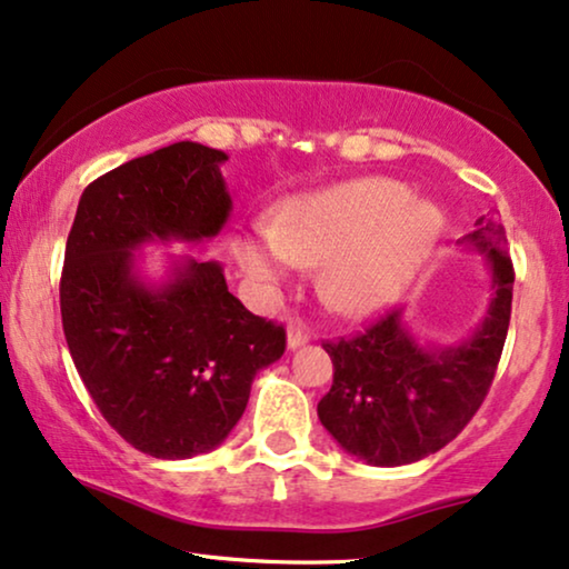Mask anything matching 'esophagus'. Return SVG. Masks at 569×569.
<instances>
[{
  "label": "esophagus",
  "instance_id": "esophagus-1",
  "mask_svg": "<svg viewBox=\"0 0 569 569\" xmlns=\"http://www.w3.org/2000/svg\"><path fill=\"white\" fill-rule=\"evenodd\" d=\"M308 341H310V337L300 329V326H290V331H287V349H300V347H306Z\"/></svg>",
  "mask_w": 569,
  "mask_h": 569
}]
</instances>
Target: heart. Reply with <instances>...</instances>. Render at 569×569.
<instances>
[{
	"instance_id": "b5f03b06",
	"label": "heart",
	"mask_w": 569,
	"mask_h": 569,
	"mask_svg": "<svg viewBox=\"0 0 569 569\" xmlns=\"http://www.w3.org/2000/svg\"><path fill=\"white\" fill-rule=\"evenodd\" d=\"M446 220L393 178H357L302 193L274 224H251L232 240L240 271L261 298H274L300 267H316L326 306L347 318L378 313L415 282Z\"/></svg>"
}]
</instances>
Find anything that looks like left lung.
<instances>
[{
  "label": "left lung",
  "instance_id": "8db88e82",
  "mask_svg": "<svg viewBox=\"0 0 569 569\" xmlns=\"http://www.w3.org/2000/svg\"><path fill=\"white\" fill-rule=\"evenodd\" d=\"M458 243L487 259V313L471 337L438 347L419 341L403 310L368 326L360 337L326 341L333 362L331 391L318 419L333 440L370 466L422 461L448 446L485 401L508 337L512 261L497 217L481 214Z\"/></svg>",
  "mask_w": 569,
  "mask_h": 569
}]
</instances>
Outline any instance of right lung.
<instances>
[{
  "mask_svg": "<svg viewBox=\"0 0 569 569\" xmlns=\"http://www.w3.org/2000/svg\"><path fill=\"white\" fill-rule=\"evenodd\" d=\"M228 154L176 142L82 191L61 271L69 355L106 422L152 458L209 453L243 417L256 372L284 352V329L228 292L220 261L168 253L144 277L150 243H201L232 212Z\"/></svg>",
  "mask_w": 569,
  "mask_h": 569,
  "instance_id": "add662e5",
  "label": "right lung"
}]
</instances>
